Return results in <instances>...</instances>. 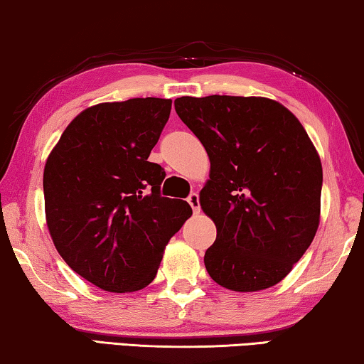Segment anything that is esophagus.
<instances>
[{
	"label": "esophagus",
	"mask_w": 364,
	"mask_h": 364,
	"mask_svg": "<svg viewBox=\"0 0 364 364\" xmlns=\"http://www.w3.org/2000/svg\"><path fill=\"white\" fill-rule=\"evenodd\" d=\"M188 203L193 207L194 213H198L200 210V204H199V194L198 193H191L188 196Z\"/></svg>",
	"instance_id": "obj_1"
}]
</instances>
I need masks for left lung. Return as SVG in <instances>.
<instances>
[{
	"label": "left lung",
	"mask_w": 364,
	"mask_h": 364,
	"mask_svg": "<svg viewBox=\"0 0 364 364\" xmlns=\"http://www.w3.org/2000/svg\"><path fill=\"white\" fill-rule=\"evenodd\" d=\"M175 109L210 159L200 191L217 227L207 272L233 291L279 284L319 227L322 165L308 132L264 97H181Z\"/></svg>",
	"instance_id": "obj_1"
}]
</instances>
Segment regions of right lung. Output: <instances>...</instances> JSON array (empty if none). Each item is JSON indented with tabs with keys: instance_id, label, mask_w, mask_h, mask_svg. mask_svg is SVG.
<instances>
[{
	"instance_id": "1",
	"label": "right lung",
	"mask_w": 364,
	"mask_h": 364,
	"mask_svg": "<svg viewBox=\"0 0 364 364\" xmlns=\"http://www.w3.org/2000/svg\"><path fill=\"white\" fill-rule=\"evenodd\" d=\"M168 99L100 103L79 113L43 171L45 213L60 256L95 287L128 293L157 275L168 240L191 217L164 198L149 155L170 118Z\"/></svg>"
}]
</instances>
